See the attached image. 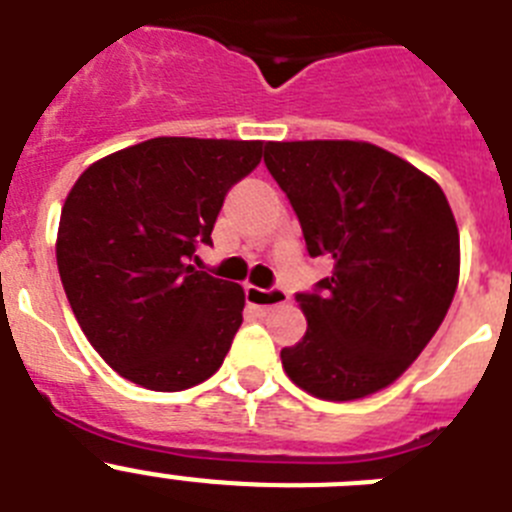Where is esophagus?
Wrapping results in <instances>:
<instances>
[{
  "instance_id": "obj_1",
  "label": "esophagus",
  "mask_w": 512,
  "mask_h": 512,
  "mask_svg": "<svg viewBox=\"0 0 512 512\" xmlns=\"http://www.w3.org/2000/svg\"><path fill=\"white\" fill-rule=\"evenodd\" d=\"M246 300H248V305L261 307V310H271V307L284 305V302L289 300V295H287V292H284V289H279V287L264 289V287H253V284H248V287H246Z\"/></svg>"
}]
</instances>
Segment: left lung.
<instances>
[{"label":"left lung","instance_id":"left-lung-1","mask_svg":"<svg viewBox=\"0 0 512 512\" xmlns=\"http://www.w3.org/2000/svg\"><path fill=\"white\" fill-rule=\"evenodd\" d=\"M264 164L333 274L297 292L307 318L282 348L287 377L323 400L395 382L443 323L459 282V230L431 176L372 143H266Z\"/></svg>","mask_w":512,"mask_h":512}]
</instances>
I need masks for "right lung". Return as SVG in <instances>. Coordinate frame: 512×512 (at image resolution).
Masks as SVG:
<instances>
[{
  "mask_svg": "<svg viewBox=\"0 0 512 512\" xmlns=\"http://www.w3.org/2000/svg\"><path fill=\"white\" fill-rule=\"evenodd\" d=\"M261 140L153 138L79 176L56 259L84 336L120 377L179 392L220 369L243 323L235 282L194 269L225 194L261 161Z\"/></svg>",
  "mask_w": 512,
  "mask_h": 512,
  "instance_id": "1",
  "label": "right lung"
}]
</instances>
